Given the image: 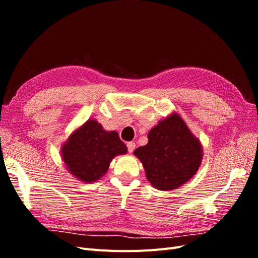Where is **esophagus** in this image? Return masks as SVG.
Wrapping results in <instances>:
<instances>
[{
  "instance_id": "1",
  "label": "esophagus",
  "mask_w": 258,
  "mask_h": 258,
  "mask_svg": "<svg viewBox=\"0 0 258 258\" xmlns=\"http://www.w3.org/2000/svg\"><path fill=\"white\" fill-rule=\"evenodd\" d=\"M127 147H128V152L132 153V152L135 151V148H136V143L135 142H128L127 143Z\"/></svg>"
}]
</instances>
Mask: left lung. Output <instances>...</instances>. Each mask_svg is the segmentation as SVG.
Here are the masks:
<instances>
[{"label":"left lung","mask_w":258,"mask_h":258,"mask_svg":"<svg viewBox=\"0 0 258 258\" xmlns=\"http://www.w3.org/2000/svg\"><path fill=\"white\" fill-rule=\"evenodd\" d=\"M148 143L134 152L158 190L178 188L197 173L204 151L179 114L172 112L148 132Z\"/></svg>","instance_id":"8db88e82"}]
</instances>
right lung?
Wrapping results in <instances>:
<instances>
[{
	"label": "right lung",
	"instance_id": "1",
	"mask_svg": "<svg viewBox=\"0 0 258 258\" xmlns=\"http://www.w3.org/2000/svg\"><path fill=\"white\" fill-rule=\"evenodd\" d=\"M61 158L67 170L79 181L95 183L127 146L116 131H106L96 119H88L76 128L61 146Z\"/></svg>",
	"mask_w": 258,
	"mask_h": 258
}]
</instances>
